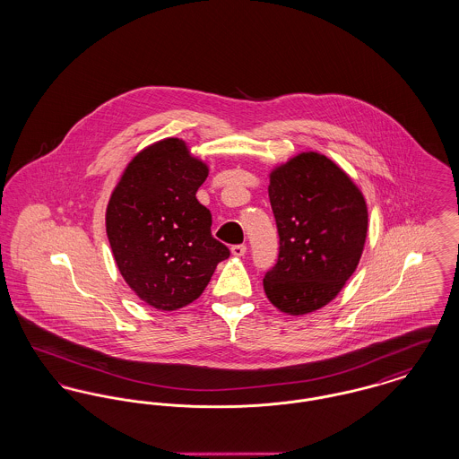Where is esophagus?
I'll return each mask as SVG.
<instances>
[{
  "label": "esophagus",
  "mask_w": 459,
  "mask_h": 459,
  "mask_svg": "<svg viewBox=\"0 0 459 459\" xmlns=\"http://www.w3.org/2000/svg\"><path fill=\"white\" fill-rule=\"evenodd\" d=\"M246 246L244 244H236V246H232L230 247V253H232V256H238V258H240V256H244L246 255Z\"/></svg>",
  "instance_id": "1"
}]
</instances>
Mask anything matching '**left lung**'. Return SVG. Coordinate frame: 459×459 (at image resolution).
Returning <instances> with one entry per match:
<instances>
[{
    "label": "left lung",
    "mask_w": 459,
    "mask_h": 459,
    "mask_svg": "<svg viewBox=\"0 0 459 459\" xmlns=\"http://www.w3.org/2000/svg\"><path fill=\"white\" fill-rule=\"evenodd\" d=\"M268 178L281 251L263 289L279 311L303 316L335 299L358 268L368 234L367 199L316 152L289 158Z\"/></svg>",
    "instance_id": "8db88e82"
}]
</instances>
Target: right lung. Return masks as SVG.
Segmentation results:
<instances>
[{
  "instance_id": "1",
  "label": "right lung",
  "mask_w": 459,
  "mask_h": 459,
  "mask_svg": "<svg viewBox=\"0 0 459 459\" xmlns=\"http://www.w3.org/2000/svg\"><path fill=\"white\" fill-rule=\"evenodd\" d=\"M208 163L184 139L165 137L127 163L107 206V236L120 275L160 311L191 305L229 249L212 238V215L196 199Z\"/></svg>"
}]
</instances>
